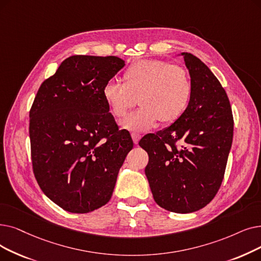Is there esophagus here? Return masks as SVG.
<instances>
[{
    "mask_svg": "<svg viewBox=\"0 0 261 261\" xmlns=\"http://www.w3.org/2000/svg\"><path fill=\"white\" fill-rule=\"evenodd\" d=\"M131 137H132L133 143H134V144H138V143H139V141H140V140H141V138H142V135H141V134H139V133H135V132H133V133L131 134Z\"/></svg>",
    "mask_w": 261,
    "mask_h": 261,
    "instance_id": "obj_1",
    "label": "esophagus"
}]
</instances>
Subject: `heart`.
Wrapping results in <instances>:
<instances>
[{
    "label": "heart",
    "mask_w": 261,
    "mask_h": 261,
    "mask_svg": "<svg viewBox=\"0 0 261 261\" xmlns=\"http://www.w3.org/2000/svg\"><path fill=\"white\" fill-rule=\"evenodd\" d=\"M123 82L108 81L102 96L113 116L122 118L139 102L141 107L121 122L130 131H145L159 120L169 123L187 110L192 83L182 67L155 60H143L129 66Z\"/></svg>",
    "instance_id": "b5f03b06"
}]
</instances>
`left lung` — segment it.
Here are the masks:
<instances>
[{"instance_id":"1","label":"left lung","mask_w":261,"mask_h":261,"mask_svg":"<svg viewBox=\"0 0 261 261\" xmlns=\"http://www.w3.org/2000/svg\"><path fill=\"white\" fill-rule=\"evenodd\" d=\"M181 55L192 83L189 106L171 126L145 135L139 145L149 156L145 174L154 201L168 211L190 213L207 206L222 185L233 117L217 76L195 55Z\"/></svg>"}]
</instances>
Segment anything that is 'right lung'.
Here are the masks:
<instances>
[{
	"mask_svg": "<svg viewBox=\"0 0 261 261\" xmlns=\"http://www.w3.org/2000/svg\"><path fill=\"white\" fill-rule=\"evenodd\" d=\"M117 56L73 55L43 81L30 111L33 172L46 196L64 210L105 206L133 142L119 130L102 88L121 68Z\"/></svg>",
	"mask_w": 261,
	"mask_h": 261,
	"instance_id": "add662e5",
	"label": "right lung"
}]
</instances>
